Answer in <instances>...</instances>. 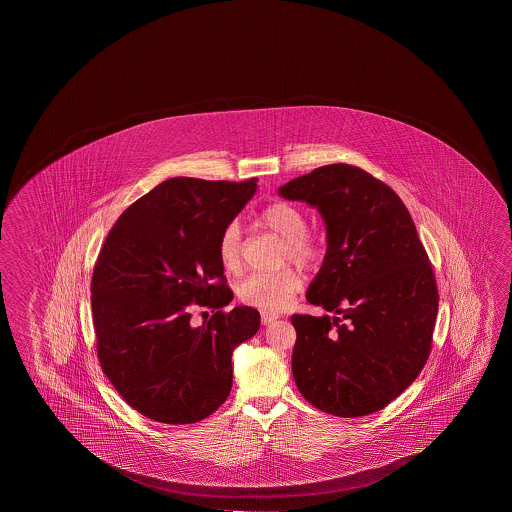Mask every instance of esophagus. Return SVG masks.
<instances>
[{"label": "esophagus", "mask_w": 512, "mask_h": 512, "mask_svg": "<svg viewBox=\"0 0 512 512\" xmlns=\"http://www.w3.org/2000/svg\"><path fill=\"white\" fill-rule=\"evenodd\" d=\"M260 319H262V325H271L273 321H277V314H271V312H262L260 314Z\"/></svg>", "instance_id": "1"}]
</instances>
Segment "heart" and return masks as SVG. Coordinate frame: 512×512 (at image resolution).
I'll use <instances>...</instances> for the list:
<instances>
[{
	"label": "heart",
	"instance_id": "1",
	"mask_svg": "<svg viewBox=\"0 0 512 512\" xmlns=\"http://www.w3.org/2000/svg\"><path fill=\"white\" fill-rule=\"evenodd\" d=\"M257 221L284 241V259L293 260L305 268L314 266L321 259L323 246L316 237L305 232V216L293 203H269L260 210ZM218 257L227 271H237L241 266V228L237 223H230L219 235ZM300 289L302 278L291 269H282L278 273H253L244 278L237 285V296L248 307L278 312L291 303Z\"/></svg>",
	"mask_w": 512,
	"mask_h": 512
}]
</instances>
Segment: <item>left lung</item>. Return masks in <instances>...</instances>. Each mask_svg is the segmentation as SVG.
Here are the masks:
<instances>
[{
  "label": "left lung",
  "instance_id": "1",
  "mask_svg": "<svg viewBox=\"0 0 512 512\" xmlns=\"http://www.w3.org/2000/svg\"><path fill=\"white\" fill-rule=\"evenodd\" d=\"M316 207L327 253L307 302L334 316L294 314L293 377L319 411L357 418L384 409L425 366L436 323V277L400 196L348 164L278 187Z\"/></svg>",
  "mask_w": 512,
  "mask_h": 512
}]
</instances>
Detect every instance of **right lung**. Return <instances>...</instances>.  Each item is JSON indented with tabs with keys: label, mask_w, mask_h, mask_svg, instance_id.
<instances>
[{
	"label": "right lung",
	"mask_w": 512,
	"mask_h": 512,
	"mask_svg": "<svg viewBox=\"0 0 512 512\" xmlns=\"http://www.w3.org/2000/svg\"><path fill=\"white\" fill-rule=\"evenodd\" d=\"M257 191L248 182L176 176L119 216L91 284L101 369L146 418L185 425L218 411L232 389V353L257 334L259 310L234 307L219 235ZM194 306L219 310L202 328Z\"/></svg>",
	"instance_id": "right-lung-1"
}]
</instances>
